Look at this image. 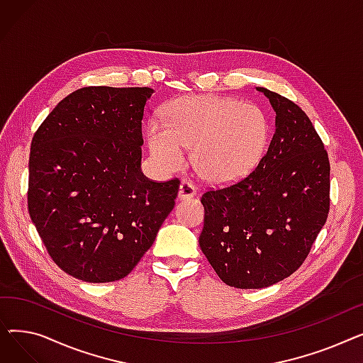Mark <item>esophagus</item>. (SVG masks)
<instances>
[{"instance_id": "34e87169", "label": "esophagus", "mask_w": 363, "mask_h": 363, "mask_svg": "<svg viewBox=\"0 0 363 363\" xmlns=\"http://www.w3.org/2000/svg\"><path fill=\"white\" fill-rule=\"evenodd\" d=\"M197 194V188L188 181L181 182L179 189H178V199L179 200H186V199H191Z\"/></svg>"}]
</instances>
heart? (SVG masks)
<instances>
[{
	"label": "heart",
	"mask_w": 363,
	"mask_h": 363,
	"mask_svg": "<svg viewBox=\"0 0 363 363\" xmlns=\"http://www.w3.org/2000/svg\"><path fill=\"white\" fill-rule=\"evenodd\" d=\"M164 122H148L145 135L151 156L166 170L181 169L186 147L206 181L238 182L263 159L271 140V122L260 107L223 95H184L166 104Z\"/></svg>",
	"instance_id": "b5f03b06"
}]
</instances>
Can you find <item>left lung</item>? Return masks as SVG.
Segmentation results:
<instances>
[{"instance_id":"obj_1","label":"left lung","mask_w":363,"mask_h":363,"mask_svg":"<svg viewBox=\"0 0 363 363\" xmlns=\"http://www.w3.org/2000/svg\"><path fill=\"white\" fill-rule=\"evenodd\" d=\"M275 111V133L252 174L201 197L200 249L235 289H264L296 272L330 212V160L308 114L257 86Z\"/></svg>"}]
</instances>
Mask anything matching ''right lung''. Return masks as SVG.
Wrapping results in <instances>:
<instances>
[{"mask_svg":"<svg viewBox=\"0 0 363 363\" xmlns=\"http://www.w3.org/2000/svg\"><path fill=\"white\" fill-rule=\"evenodd\" d=\"M155 89L72 92L35 132L30 219L55 264L85 282L125 278L175 206L179 181L141 172V121Z\"/></svg>","mask_w":363,"mask_h":363,"instance_id":"right-lung-1","label":"right lung"}]
</instances>
